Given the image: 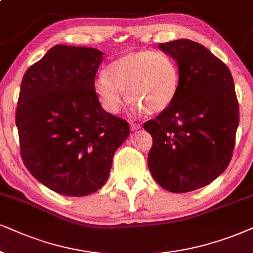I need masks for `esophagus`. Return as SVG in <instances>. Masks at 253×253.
Segmentation results:
<instances>
[{
    "mask_svg": "<svg viewBox=\"0 0 253 253\" xmlns=\"http://www.w3.org/2000/svg\"><path fill=\"white\" fill-rule=\"evenodd\" d=\"M140 128H141V125H140V124H136V123L130 124V129H132V130H137Z\"/></svg>",
    "mask_w": 253,
    "mask_h": 253,
    "instance_id": "1",
    "label": "esophagus"
}]
</instances>
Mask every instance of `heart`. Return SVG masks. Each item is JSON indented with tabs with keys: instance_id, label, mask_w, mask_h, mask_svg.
<instances>
[{
	"instance_id": "b5f03b06",
	"label": "heart",
	"mask_w": 253,
	"mask_h": 253,
	"mask_svg": "<svg viewBox=\"0 0 253 253\" xmlns=\"http://www.w3.org/2000/svg\"><path fill=\"white\" fill-rule=\"evenodd\" d=\"M180 73L174 59L164 52L139 50L112 62L106 75H100L94 84L95 93L103 107L118 113L124 104L121 91L143 114L164 112L176 97Z\"/></svg>"
}]
</instances>
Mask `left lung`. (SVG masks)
Listing matches in <instances>:
<instances>
[{"instance_id":"1","label":"left lung","mask_w":253,"mask_h":253,"mask_svg":"<svg viewBox=\"0 0 253 253\" xmlns=\"http://www.w3.org/2000/svg\"><path fill=\"white\" fill-rule=\"evenodd\" d=\"M159 49L176 60L180 82L170 106L143 124L153 137L148 168L164 189L188 193L211 183L231 161L237 95L228 66L201 44L183 38Z\"/></svg>"}]
</instances>
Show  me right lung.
I'll return each instance as SVG.
<instances>
[{
    "label": "right lung",
    "instance_id": "obj_1",
    "mask_svg": "<svg viewBox=\"0 0 253 253\" xmlns=\"http://www.w3.org/2000/svg\"><path fill=\"white\" fill-rule=\"evenodd\" d=\"M103 55L93 47L56 45L22 79L16 108L22 160L37 181L65 196L100 189L130 133L128 123L105 111L95 93Z\"/></svg>",
    "mask_w": 253,
    "mask_h": 253
}]
</instances>
